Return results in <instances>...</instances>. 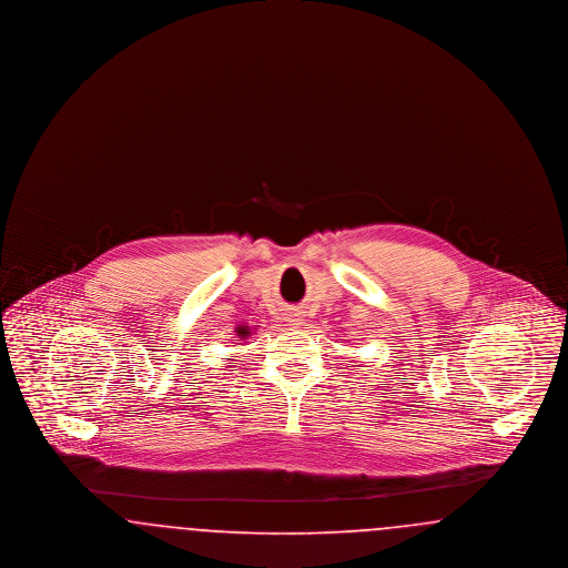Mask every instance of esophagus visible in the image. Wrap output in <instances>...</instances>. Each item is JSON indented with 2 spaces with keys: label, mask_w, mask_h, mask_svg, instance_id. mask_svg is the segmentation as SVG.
<instances>
[{
  "label": "esophagus",
  "mask_w": 568,
  "mask_h": 568,
  "mask_svg": "<svg viewBox=\"0 0 568 568\" xmlns=\"http://www.w3.org/2000/svg\"><path fill=\"white\" fill-rule=\"evenodd\" d=\"M285 320H287V322H290V325L302 324V315H300V313H296V311H294V313H290V315H287V317H285Z\"/></svg>",
  "instance_id": "obj_1"
}]
</instances>
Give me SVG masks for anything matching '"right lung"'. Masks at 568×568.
Returning <instances> with one entry per match:
<instances>
[{
  "instance_id": "right-lung-1",
  "label": "right lung",
  "mask_w": 568,
  "mask_h": 568,
  "mask_svg": "<svg viewBox=\"0 0 568 568\" xmlns=\"http://www.w3.org/2000/svg\"><path fill=\"white\" fill-rule=\"evenodd\" d=\"M246 334H248L246 329H241V327H239V336H246Z\"/></svg>"
}]
</instances>
